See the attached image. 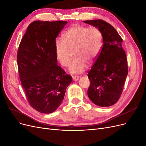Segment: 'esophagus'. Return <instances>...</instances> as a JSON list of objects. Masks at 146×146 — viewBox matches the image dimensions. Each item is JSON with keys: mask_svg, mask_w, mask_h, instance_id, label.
I'll list each match as a JSON object with an SVG mask.
<instances>
[{"mask_svg": "<svg viewBox=\"0 0 146 146\" xmlns=\"http://www.w3.org/2000/svg\"><path fill=\"white\" fill-rule=\"evenodd\" d=\"M72 79L74 81H77L78 80H79V76H78V75H73Z\"/></svg>", "mask_w": 146, "mask_h": 146, "instance_id": "esophagus-1", "label": "esophagus"}]
</instances>
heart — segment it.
Returning <instances> with one entry per match:
<instances>
[{
  "instance_id": "1",
  "label": "heart",
  "mask_w": 146,
  "mask_h": 146,
  "mask_svg": "<svg viewBox=\"0 0 146 146\" xmlns=\"http://www.w3.org/2000/svg\"><path fill=\"white\" fill-rule=\"evenodd\" d=\"M103 34L98 27L75 25L65 32L62 40L55 42V53L57 61L67 66L73 51V58L69 70L72 74L83 72L88 62L97 58L102 47Z\"/></svg>"
}]
</instances>
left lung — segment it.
Masks as SVG:
<instances>
[{"label":"left lung","mask_w":146,"mask_h":146,"mask_svg":"<svg viewBox=\"0 0 146 146\" xmlns=\"http://www.w3.org/2000/svg\"><path fill=\"white\" fill-rule=\"evenodd\" d=\"M98 27L102 33L103 44L94 64L88 71L89 98L97 106L108 107L116 103L123 90L128 74L123 39L111 25L101 19L83 21Z\"/></svg>","instance_id":"1"}]
</instances>
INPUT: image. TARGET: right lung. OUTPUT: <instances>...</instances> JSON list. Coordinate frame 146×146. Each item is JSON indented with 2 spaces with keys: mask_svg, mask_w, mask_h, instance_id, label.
<instances>
[{
  "mask_svg": "<svg viewBox=\"0 0 146 146\" xmlns=\"http://www.w3.org/2000/svg\"><path fill=\"white\" fill-rule=\"evenodd\" d=\"M66 21L30 23L20 43L17 62L28 102L37 111L54 112L62 103L72 77L57 64L55 42Z\"/></svg>",
  "mask_w": 146,
  "mask_h": 146,
  "instance_id": "add662e5",
  "label": "right lung"
}]
</instances>
